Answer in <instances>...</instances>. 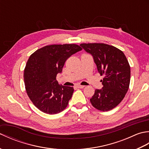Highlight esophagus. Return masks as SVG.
Here are the masks:
<instances>
[{
	"label": "esophagus",
	"instance_id": "obj_1",
	"mask_svg": "<svg viewBox=\"0 0 149 149\" xmlns=\"http://www.w3.org/2000/svg\"><path fill=\"white\" fill-rule=\"evenodd\" d=\"M84 86H83V85H80V84L77 85V87L79 88H84Z\"/></svg>",
	"mask_w": 149,
	"mask_h": 149
}]
</instances>
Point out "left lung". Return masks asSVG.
I'll return each mask as SVG.
<instances>
[{
  "label": "left lung",
  "mask_w": 149,
  "mask_h": 149,
  "mask_svg": "<svg viewBox=\"0 0 149 149\" xmlns=\"http://www.w3.org/2000/svg\"><path fill=\"white\" fill-rule=\"evenodd\" d=\"M86 52L93 56L97 70L104 77L102 89L95 90L90 99L92 106L102 111L115 108L127 93L131 68L124 54L116 47L104 43H82Z\"/></svg>",
  "instance_id": "obj_1"
}]
</instances>
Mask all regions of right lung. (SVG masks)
<instances>
[{"label": "right lung", "instance_id": "1", "mask_svg": "<svg viewBox=\"0 0 149 149\" xmlns=\"http://www.w3.org/2000/svg\"><path fill=\"white\" fill-rule=\"evenodd\" d=\"M82 50L75 44L51 45L31 54L24 70L27 95L42 112L54 115L64 110L72 98L74 88L59 84L56 80L66 60Z\"/></svg>", "mask_w": 149, "mask_h": 149}]
</instances>
